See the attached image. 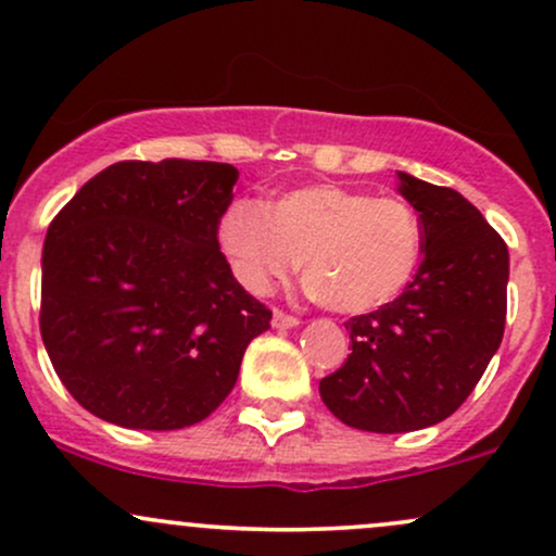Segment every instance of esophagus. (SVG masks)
Returning <instances> with one entry per match:
<instances>
[{
  "instance_id": "34e87169",
  "label": "esophagus",
  "mask_w": 556,
  "mask_h": 556,
  "mask_svg": "<svg viewBox=\"0 0 556 556\" xmlns=\"http://www.w3.org/2000/svg\"><path fill=\"white\" fill-rule=\"evenodd\" d=\"M298 324H300L298 316L287 314V311L274 308V314H271V327L274 329H292V327H298Z\"/></svg>"
}]
</instances>
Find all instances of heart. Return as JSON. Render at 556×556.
<instances>
[{
	"label": "heart",
	"mask_w": 556,
	"mask_h": 556,
	"mask_svg": "<svg viewBox=\"0 0 556 556\" xmlns=\"http://www.w3.org/2000/svg\"><path fill=\"white\" fill-rule=\"evenodd\" d=\"M219 245L251 292H266L300 261L311 298L355 316L392 303L410 285L424 227L405 198L314 182L266 206L232 203L219 222Z\"/></svg>",
	"instance_id": "1"
}]
</instances>
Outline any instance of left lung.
<instances>
[{
	"label": "left lung",
	"instance_id": "obj_1",
	"mask_svg": "<svg viewBox=\"0 0 556 556\" xmlns=\"http://www.w3.org/2000/svg\"><path fill=\"white\" fill-rule=\"evenodd\" d=\"M400 175L424 227V261L400 298L348 318V361L318 392L361 431H416L468 400L500 348L507 318V242L468 198Z\"/></svg>",
	"mask_w": 556,
	"mask_h": 556
}]
</instances>
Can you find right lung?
I'll list each match as a JSON object with an SVG mask.
<instances>
[{"label":"right lung","mask_w":556,"mask_h":556,"mask_svg":"<svg viewBox=\"0 0 556 556\" xmlns=\"http://www.w3.org/2000/svg\"><path fill=\"white\" fill-rule=\"evenodd\" d=\"M238 169L117 162L54 216L43 240L41 340L67 392L127 429L172 431L232 392L271 311L219 251Z\"/></svg>","instance_id":"obj_1"}]
</instances>
